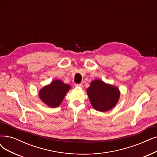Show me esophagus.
<instances>
[{
	"instance_id": "1",
	"label": "esophagus",
	"mask_w": 157,
	"mask_h": 157,
	"mask_svg": "<svg viewBox=\"0 0 157 157\" xmlns=\"http://www.w3.org/2000/svg\"><path fill=\"white\" fill-rule=\"evenodd\" d=\"M75 86H77V87H79V88H83V85L82 83L80 84H75Z\"/></svg>"
}]
</instances>
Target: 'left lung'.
Here are the masks:
<instances>
[{
  "instance_id": "1",
  "label": "left lung",
  "mask_w": 157,
  "mask_h": 157,
  "mask_svg": "<svg viewBox=\"0 0 157 157\" xmlns=\"http://www.w3.org/2000/svg\"><path fill=\"white\" fill-rule=\"evenodd\" d=\"M86 92L92 106L100 112L113 109L118 102L120 96L117 86L106 83L100 79L92 81Z\"/></svg>"
}]
</instances>
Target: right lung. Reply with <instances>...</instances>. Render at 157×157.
Segmentation results:
<instances>
[{
	"label": "right lung",
	"mask_w": 157,
	"mask_h": 157,
	"mask_svg": "<svg viewBox=\"0 0 157 157\" xmlns=\"http://www.w3.org/2000/svg\"><path fill=\"white\" fill-rule=\"evenodd\" d=\"M71 88V85L57 79L40 89L39 91V96L40 100L46 105L49 107L56 108L62 103L64 98Z\"/></svg>",
	"instance_id": "1"
}]
</instances>
